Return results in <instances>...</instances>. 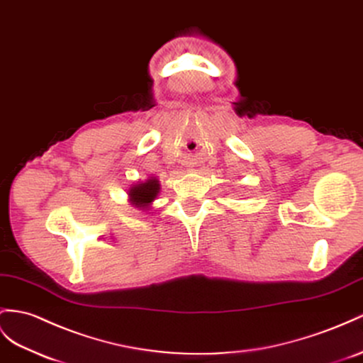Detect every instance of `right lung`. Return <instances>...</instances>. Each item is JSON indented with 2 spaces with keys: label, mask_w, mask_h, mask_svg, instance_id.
<instances>
[{
  "label": "right lung",
  "mask_w": 363,
  "mask_h": 363,
  "mask_svg": "<svg viewBox=\"0 0 363 363\" xmlns=\"http://www.w3.org/2000/svg\"><path fill=\"white\" fill-rule=\"evenodd\" d=\"M161 191L160 179L150 176L145 181H138L128 189V202L130 206L135 208H139L143 211H148L152 207L153 201L157 198V194Z\"/></svg>",
  "instance_id": "right-lung-1"
}]
</instances>
